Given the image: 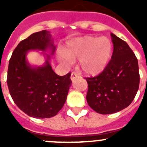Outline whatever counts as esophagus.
Listing matches in <instances>:
<instances>
[{"instance_id":"esophagus-1","label":"esophagus","mask_w":147,"mask_h":147,"mask_svg":"<svg viewBox=\"0 0 147 147\" xmlns=\"http://www.w3.org/2000/svg\"><path fill=\"white\" fill-rule=\"evenodd\" d=\"M78 77H79V76H78V74H76V72H72V73H71V80H72L73 82L74 81V80H76Z\"/></svg>"}]
</instances>
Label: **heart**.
<instances>
[{
    "mask_svg": "<svg viewBox=\"0 0 147 147\" xmlns=\"http://www.w3.org/2000/svg\"><path fill=\"white\" fill-rule=\"evenodd\" d=\"M112 54V43L108 38L85 36L67 44L65 54L60 55V60L69 64L71 61L80 59L82 71L89 76H95L106 68Z\"/></svg>",
    "mask_w": 147,
    "mask_h": 147,
    "instance_id": "heart-1",
    "label": "heart"
}]
</instances>
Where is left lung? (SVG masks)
Segmentation results:
<instances>
[{
  "label": "left lung",
  "mask_w": 147,
  "mask_h": 147,
  "mask_svg": "<svg viewBox=\"0 0 147 147\" xmlns=\"http://www.w3.org/2000/svg\"><path fill=\"white\" fill-rule=\"evenodd\" d=\"M113 52L105 70L87 77L88 105L100 114H112L128 107L139 88L138 62L128 44L111 34Z\"/></svg>",
  "instance_id": "8db88e82"
}]
</instances>
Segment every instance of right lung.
Listing matches in <instances>:
<instances>
[{
  "label": "right lung",
  "mask_w": 147,
  "mask_h": 147,
  "mask_svg": "<svg viewBox=\"0 0 147 147\" xmlns=\"http://www.w3.org/2000/svg\"><path fill=\"white\" fill-rule=\"evenodd\" d=\"M56 50L50 32L46 30L31 34L22 40L13 51L7 74V85L13 101L31 117L46 119L58 113L65 103L71 85V73L59 76L49 63L32 67L26 60L28 51Z\"/></svg>",
  "instance_id": "obj_1"
}]
</instances>
